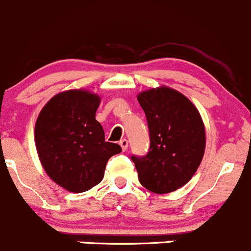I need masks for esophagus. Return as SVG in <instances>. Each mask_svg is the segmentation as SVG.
<instances>
[{
    "label": "esophagus",
    "mask_w": 251,
    "mask_h": 251,
    "mask_svg": "<svg viewBox=\"0 0 251 251\" xmlns=\"http://www.w3.org/2000/svg\"><path fill=\"white\" fill-rule=\"evenodd\" d=\"M119 144H120L121 149H123L124 151H125L126 149H127V147H128V142H127V140H125V138H123V140L119 142Z\"/></svg>",
    "instance_id": "obj_1"
}]
</instances>
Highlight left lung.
<instances>
[{
	"mask_svg": "<svg viewBox=\"0 0 251 251\" xmlns=\"http://www.w3.org/2000/svg\"><path fill=\"white\" fill-rule=\"evenodd\" d=\"M147 118L151 147L132 155L141 184L158 194L181 188L196 174L205 149V128L193 103L169 87L138 95Z\"/></svg>",
	"mask_w": 251,
	"mask_h": 251,
	"instance_id": "left-lung-1",
	"label": "left lung"
}]
</instances>
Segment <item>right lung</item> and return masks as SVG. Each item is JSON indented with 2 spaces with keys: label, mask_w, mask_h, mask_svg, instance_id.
Here are the masks:
<instances>
[{
  "label": "right lung",
  "mask_w": 251,
  "mask_h": 251,
  "mask_svg": "<svg viewBox=\"0 0 251 251\" xmlns=\"http://www.w3.org/2000/svg\"><path fill=\"white\" fill-rule=\"evenodd\" d=\"M100 98L82 90L58 93L35 125V143L46 173L60 187L82 193L100 183L110 156L121 147L105 142L96 120Z\"/></svg>",
  "instance_id": "right-lung-1"
}]
</instances>
